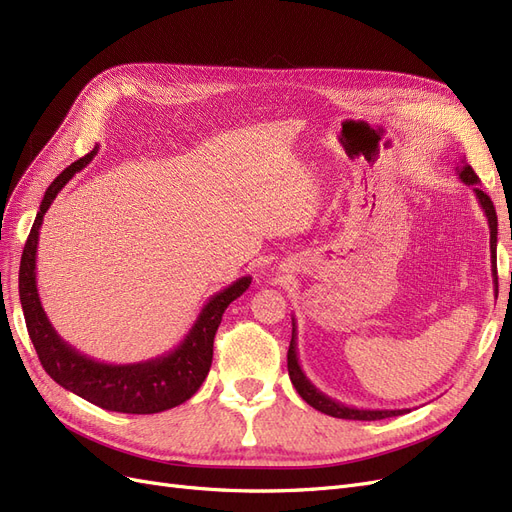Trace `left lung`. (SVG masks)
Instances as JSON below:
<instances>
[{
  "label": "left lung",
  "mask_w": 512,
  "mask_h": 512,
  "mask_svg": "<svg viewBox=\"0 0 512 512\" xmlns=\"http://www.w3.org/2000/svg\"><path fill=\"white\" fill-rule=\"evenodd\" d=\"M455 170H457L459 179L474 190V194L478 198V205L483 207V211L487 215L489 235H491L489 247H491V275H493V286H495L493 290H495V297H498V254H495V250H498V215H495V207L491 203V198L483 190H480V179L476 177L472 166L466 160H461V164ZM288 376L294 384V389H297V393L307 401L309 406L316 408L322 414H329L335 418H348V421H380V418H389V416H399V414L410 412L408 408L406 410L354 408V406H346V404H342V401H337L329 395H324L320 389H316L312 380L305 376V371L301 369V363H299L297 322H294V318H292V339H290V348H288Z\"/></svg>",
  "instance_id": "8db88e82"
}]
</instances>
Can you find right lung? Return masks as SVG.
I'll use <instances>...</instances> for the list:
<instances>
[{
	"instance_id": "add662e5",
	"label": "right lung",
	"mask_w": 512,
	"mask_h": 512,
	"mask_svg": "<svg viewBox=\"0 0 512 512\" xmlns=\"http://www.w3.org/2000/svg\"><path fill=\"white\" fill-rule=\"evenodd\" d=\"M98 153V147L85 158L72 162L44 192L40 211L29 230L19 269V297L29 339L38 359L59 386L87 399L89 404L123 414H156L188 401L205 382L213 361V337L218 331L226 307L250 288L252 277L245 275L232 282L200 309L196 322L183 342L156 359L113 365L91 359L59 337L40 303L36 284V252L40 226L61 188L83 170Z\"/></svg>"
}]
</instances>
